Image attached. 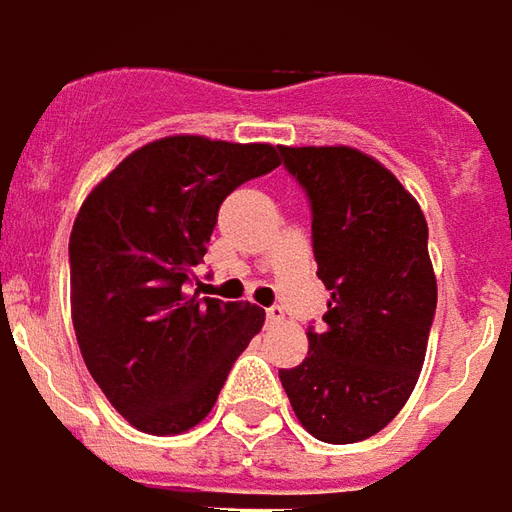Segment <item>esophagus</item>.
Returning <instances> with one entry per match:
<instances>
[{"instance_id":"34e87169","label":"esophagus","mask_w":512,"mask_h":512,"mask_svg":"<svg viewBox=\"0 0 512 512\" xmlns=\"http://www.w3.org/2000/svg\"><path fill=\"white\" fill-rule=\"evenodd\" d=\"M267 322H270V324H281L283 322V308H281V305H270V308H267Z\"/></svg>"}]
</instances>
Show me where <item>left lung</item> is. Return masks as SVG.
Masks as SVG:
<instances>
[{
    "mask_svg": "<svg viewBox=\"0 0 512 512\" xmlns=\"http://www.w3.org/2000/svg\"><path fill=\"white\" fill-rule=\"evenodd\" d=\"M311 204V240L330 289L308 357L281 368L305 431L352 445L382 431L423 371L436 313L428 223L382 163L352 147H281Z\"/></svg>",
    "mask_w": 512,
    "mask_h": 512,
    "instance_id": "8db88e82",
    "label": "left lung"
}]
</instances>
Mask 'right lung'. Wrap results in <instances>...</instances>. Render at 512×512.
Returning a JSON list of instances; mask_svg holds the SVG:
<instances>
[{"instance_id": "1", "label": "right lung", "mask_w": 512, "mask_h": 512, "mask_svg": "<svg viewBox=\"0 0 512 512\" xmlns=\"http://www.w3.org/2000/svg\"><path fill=\"white\" fill-rule=\"evenodd\" d=\"M281 147L169 136L136 149L81 204L70 234V311L89 374L138 431L199 425L261 330L251 302L188 294L218 210L281 166Z\"/></svg>"}]
</instances>
